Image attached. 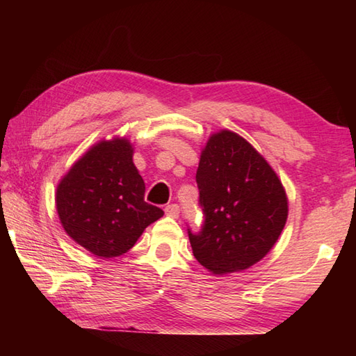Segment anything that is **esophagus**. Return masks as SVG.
<instances>
[{
    "label": "esophagus",
    "instance_id": "1",
    "mask_svg": "<svg viewBox=\"0 0 356 356\" xmlns=\"http://www.w3.org/2000/svg\"><path fill=\"white\" fill-rule=\"evenodd\" d=\"M179 213H180V208H179L177 203H171V205L165 207V214L166 216L176 218V217H179Z\"/></svg>",
    "mask_w": 356,
    "mask_h": 356
}]
</instances>
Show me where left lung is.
Returning a JSON list of instances; mask_svg holds the SVG:
<instances>
[{"mask_svg": "<svg viewBox=\"0 0 356 356\" xmlns=\"http://www.w3.org/2000/svg\"><path fill=\"white\" fill-rule=\"evenodd\" d=\"M195 182L202 229H188L193 254L213 274L252 266L266 255L287 220L286 191L251 143L222 130L202 149Z\"/></svg>", "mask_w": 356, "mask_h": 356, "instance_id": "8db88e82", "label": "left lung"}]
</instances>
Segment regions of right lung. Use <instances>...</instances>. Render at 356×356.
<instances>
[{
  "label": "right lung",
  "instance_id": "add662e5",
  "mask_svg": "<svg viewBox=\"0 0 356 356\" xmlns=\"http://www.w3.org/2000/svg\"><path fill=\"white\" fill-rule=\"evenodd\" d=\"M145 184L133 163L125 138L101 140L90 148L56 188V209L65 232L104 259L134 246L163 211L143 199Z\"/></svg>",
  "mask_w": 356,
  "mask_h": 356
}]
</instances>
